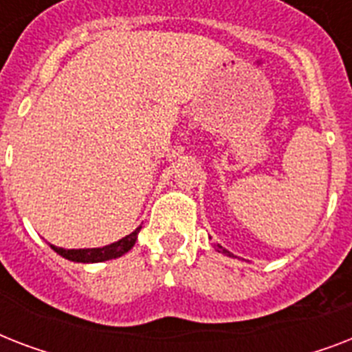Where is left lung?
Masks as SVG:
<instances>
[{"mask_svg": "<svg viewBox=\"0 0 352 352\" xmlns=\"http://www.w3.org/2000/svg\"><path fill=\"white\" fill-rule=\"evenodd\" d=\"M215 246H217V248H219V250L223 252V254H228V256H232L230 252H228V250H225V248H223V246H221V245H215Z\"/></svg>", "mask_w": 352, "mask_h": 352, "instance_id": "1", "label": "left lung"}]
</instances>
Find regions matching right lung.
Here are the masks:
<instances>
[{"label": "right lung", "mask_w": 352, "mask_h": 352, "mask_svg": "<svg viewBox=\"0 0 352 352\" xmlns=\"http://www.w3.org/2000/svg\"><path fill=\"white\" fill-rule=\"evenodd\" d=\"M140 232V226L137 230L131 232L126 237H122L117 243H111V245L102 246V248H80V250H65V248H58V246L51 245V248L56 254H60L62 257L69 259V261L76 263H100L107 261V259H115V257L124 256L126 252H129L137 241V235Z\"/></svg>", "instance_id": "1"}]
</instances>
